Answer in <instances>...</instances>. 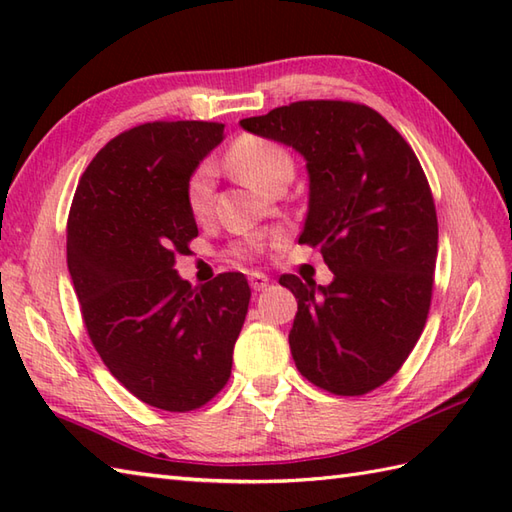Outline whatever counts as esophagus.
<instances>
[{"label": "esophagus", "instance_id": "1", "mask_svg": "<svg viewBox=\"0 0 512 512\" xmlns=\"http://www.w3.org/2000/svg\"><path fill=\"white\" fill-rule=\"evenodd\" d=\"M268 277L264 275V273H250L248 275V284H250V288H253V290H264L266 286H268Z\"/></svg>", "mask_w": 512, "mask_h": 512}]
</instances>
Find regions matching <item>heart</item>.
<instances>
[{"instance_id":"1","label":"heart","mask_w":512,"mask_h":512,"mask_svg":"<svg viewBox=\"0 0 512 512\" xmlns=\"http://www.w3.org/2000/svg\"><path fill=\"white\" fill-rule=\"evenodd\" d=\"M226 162L250 187L264 191H273L281 180H290L292 171H295V160H292L290 151L284 145L257 134H242L235 138L233 145L228 147ZM184 198H187V209L195 220H204V217L211 215L213 167L209 162H202L193 169L187 180V189H184ZM262 248L264 237L255 235L246 239L244 244H237L233 248V255L248 259L255 257Z\"/></svg>"}]
</instances>
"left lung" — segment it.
<instances>
[{"label": "left lung", "mask_w": 512, "mask_h": 512, "mask_svg": "<svg viewBox=\"0 0 512 512\" xmlns=\"http://www.w3.org/2000/svg\"><path fill=\"white\" fill-rule=\"evenodd\" d=\"M306 158L308 217L299 244L319 246L330 286L279 279L297 301L295 365L336 396H363L394 376L427 323L438 215L409 143L372 107L297 101L239 121Z\"/></svg>", "instance_id": "8db88e82"}]
</instances>
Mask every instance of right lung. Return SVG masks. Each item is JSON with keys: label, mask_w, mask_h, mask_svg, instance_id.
Here are the masks:
<instances>
[{"label": "right lung", "mask_w": 512, "mask_h": 512, "mask_svg": "<svg viewBox=\"0 0 512 512\" xmlns=\"http://www.w3.org/2000/svg\"><path fill=\"white\" fill-rule=\"evenodd\" d=\"M222 123L156 121L112 138L85 169L68 215V270L85 330L125 389L193 411L231 378L248 312L242 273L193 288L176 273L198 237L187 180L220 145Z\"/></svg>", "instance_id": "obj_1"}]
</instances>
